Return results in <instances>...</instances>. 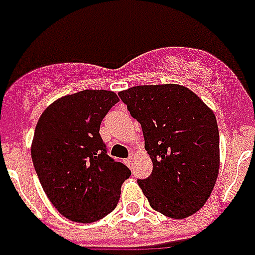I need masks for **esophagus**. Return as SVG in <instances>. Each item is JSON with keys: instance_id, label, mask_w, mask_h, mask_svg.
<instances>
[{"instance_id": "34e87169", "label": "esophagus", "mask_w": 255, "mask_h": 255, "mask_svg": "<svg viewBox=\"0 0 255 255\" xmlns=\"http://www.w3.org/2000/svg\"><path fill=\"white\" fill-rule=\"evenodd\" d=\"M132 160H133V157H132V156H129V157H127V159L124 160V163L127 164L128 167H131V164H132Z\"/></svg>"}]
</instances>
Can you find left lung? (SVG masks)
Returning <instances> with one entry per match:
<instances>
[{
	"label": "left lung",
	"instance_id": "obj_1",
	"mask_svg": "<svg viewBox=\"0 0 255 255\" xmlns=\"http://www.w3.org/2000/svg\"><path fill=\"white\" fill-rule=\"evenodd\" d=\"M141 126L151 176L137 184L155 210L185 218L204 206L220 169V135L213 111L189 88L136 86L119 92Z\"/></svg>",
	"mask_w": 255,
	"mask_h": 255
}]
</instances>
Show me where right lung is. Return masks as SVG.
Masks as SVG:
<instances>
[{
    "label": "right lung",
    "instance_id": "1",
    "mask_svg": "<svg viewBox=\"0 0 255 255\" xmlns=\"http://www.w3.org/2000/svg\"><path fill=\"white\" fill-rule=\"evenodd\" d=\"M119 102L115 92L85 90L55 100L38 120L31 159L57 210L90 224L115 209L131 170L107 155L100 123Z\"/></svg>",
    "mask_w": 255,
    "mask_h": 255
}]
</instances>
